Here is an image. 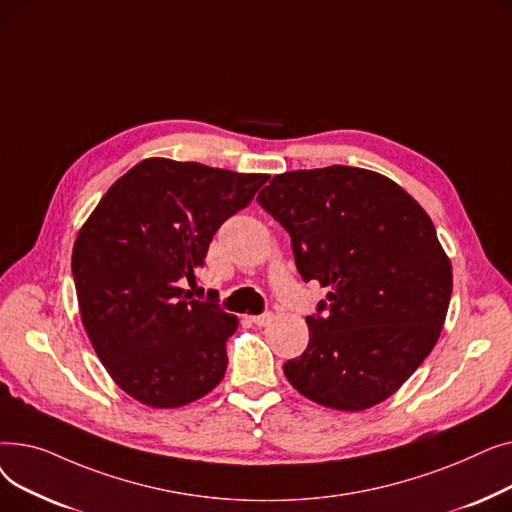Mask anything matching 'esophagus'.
<instances>
[{
  "label": "esophagus",
  "mask_w": 512,
  "mask_h": 512,
  "mask_svg": "<svg viewBox=\"0 0 512 512\" xmlns=\"http://www.w3.org/2000/svg\"><path fill=\"white\" fill-rule=\"evenodd\" d=\"M251 321L255 326H259V328H265V326H270L272 321H274V313H263V315H253L251 317Z\"/></svg>",
  "instance_id": "esophagus-1"
}]
</instances>
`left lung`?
<instances>
[{
  "instance_id": "1",
  "label": "left lung",
  "mask_w": 512,
  "mask_h": 512,
  "mask_svg": "<svg viewBox=\"0 0 512 512\" xmlns=\"http://www.w3.org/2000/svg\"><path fill=\"white\" fill-rule=\"evenodd\" d=\"M257 201L290 234L301 278L328 288L286 380L328 409L380 405L444 326L452 265L434 222L394 180L348 166L278 174Z\"/></svg>"
}]
</instances>
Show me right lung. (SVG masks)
Listing matches in <instances>:
<instances>
[{
  "instance_id": "obj_1",
  "label": "right lung",
  "mask_w": 512,
  "mask_h": 512,
  "mask_svg": "<svg viewBox=\"0 0 512 512\" xmlns=\"http://www.w3.org/2000/svg\"><path fill=\"white\" fill-rule=\"evenodd\" d=\"M267 178L149 157L110 186L78 230L80 319L110 378L134 400L178 409L222 382L238 319L182 284L195 282L213 234Z\"/></svg>"
}]
</instances>
